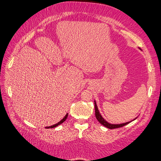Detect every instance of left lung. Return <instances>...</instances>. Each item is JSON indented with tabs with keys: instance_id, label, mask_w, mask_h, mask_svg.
Wrapping results in <instances>:
<instances>
[{
	"instance_id": "8db88e82",
	"label": "left lung",
	"mask_w": 161,
	"mask_h": 161,
	"mask_svg": "<svg viewBox=\"0 0 161 161\" xmlns=\"http://www.w3.org/2000/svg\"><path fill=\"white\" fill-rule=\"evenodd\" d=\"M140 50H141V48L139 47ZM95 102V117H96L97 119L98 120V122L100 123V124H102L103 126H106L107 128H108V129H116V128H119V127H122V126H125L126 125L129 124V123L131 122V121L134 120L135 119H136V118L135 119H133V120L130 121V122H125V123H122V124H117V125H115V124H110V123H108V122H107L105 120V119L102 118V116L101 115V114H100V111H99L98 110V108H97V106L96 104V102H95V100L94 101Z\"/></svg>"
}]
</instances>
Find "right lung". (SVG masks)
I'll use <instances>...</instances> for the list:
<instances>
[{
    "label": "right lung",
    "mask_w": 161,
    "mask_h": 161,
    "mask_svg": "<svg viewBox=\"0 0 161 161\" xmlns=\"http://www.w3.org/2000/svg\"><path fill=\"white\" fill-rule=\"evenodd\" d=\"M68 114H66V115H65V117L62 119H61V120H60L59 122H58V123H57V124H55V125H52V126H46V129H51V128H54V127H56V126H57L58 125H61V123H63L65 120H66V118H68Z\"/></svg>",
    "instance_id": "obj_1"
}]
</instances>
